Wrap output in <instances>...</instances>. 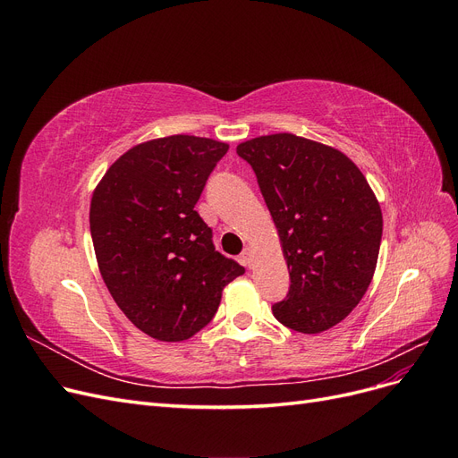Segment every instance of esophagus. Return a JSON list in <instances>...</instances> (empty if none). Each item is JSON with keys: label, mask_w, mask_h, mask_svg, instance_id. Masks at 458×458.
Listing matches in <instances>:
<instances>
[{"label": "esophagus", "mask_w": 458, "mask_h": 458, "mask_svg": "<svg viewBox=\"0 0 458 458\" xmlns=\"http://www.w3.org/2000/svg\"><path fill=\"white\" fill-rule=\"evenodd\" d=\"M241 261L244 263L246 267H252V263H254V256H252V248H244L242 250V254H241Z\"/></svg>", "instance_id": "obj_1"}]
</instances>
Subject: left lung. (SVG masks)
Masks as SVG:
<instances>
[{
  "instance_id": "obj_1",
  "label": "left lung",
  "mask_w": 458,
  "mask_h": 458,
  "mask_svg": "<svg viewBox=\"0 0 458 458\" xmlns=\"http://www.w3.org/2000/svg\"><path fill=\"white\" fill-rule=\"evenodd\" d=\"M237 155L258 177L290 273L273 315L303 335L332 328L377 269L382 210L365 175L344 152L293 133L244 141Z\"/></svg>"
}]
</instances>
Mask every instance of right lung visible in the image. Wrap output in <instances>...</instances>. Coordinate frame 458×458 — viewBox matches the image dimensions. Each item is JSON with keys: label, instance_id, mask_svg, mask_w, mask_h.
Instances as JSON below:
<instances>
[{"label": "right lung", "instance_id": "right-lung-1", "mask_svg": "<svg viewBox=\"0 0 458 458\" xmlns=\"http://www.w3.org/2000/svg\"><path fill=\"white\" fill-rule=\"evenodd\" d=\"M227 143L170 135L130 148L97 185L89 229L110 296L150 338L182 342L212 321L244 273L216 250L195 204Z\"/></svg>", "mask_w": 458, "mask_h": 458}]
</instances>
